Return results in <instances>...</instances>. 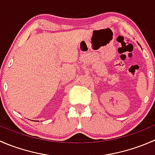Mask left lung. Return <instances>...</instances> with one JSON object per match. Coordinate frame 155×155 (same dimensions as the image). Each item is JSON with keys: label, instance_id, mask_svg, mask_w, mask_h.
I'll return each instance as SVG.
<instances>
[{"label": "left lung", "instance_id": "obj_1", "mask_svg": "<svg viewBox=\"0 0 155 155\" xmlns=\"http://www.w3.org/2000/svg\"><path fill=\"white\" fill-rule=\"evenodd\" d=\"M138 44H139V43H138ZM139 46H140V44H139Z\"/></svg>", "mask_w": 155, "mask_h": 155}]
</instances>
